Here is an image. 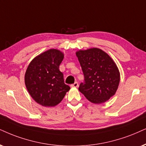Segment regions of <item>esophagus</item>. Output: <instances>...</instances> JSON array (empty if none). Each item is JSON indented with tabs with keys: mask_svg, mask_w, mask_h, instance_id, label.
Instances as JSON below:
<instances>
[{
	"mask_svg": "<svg viewBox=\"0 0 146 146\" xmlns=\"http://www.w3.org/2000/svg\"><path fill=\"white\" fill-rule=\"evenodd\" d=\"M71 86L73 87V88H77V87L79 86V84H78V83H77V82H75L74 84H71Z\"/></svg>",
	"mask_w": 146,
	"mask_h": 146,
	"instance_id": "obj_1",
	"label": "esophagus"
}]
</instances>
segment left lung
<instances>
[{
  "label": "left lung",
  "mask_w": 146,
  "mask_h": 146,
  "mask_svg": "<svg viewBox=\"0 0 146 146\" xmlns=\"http://www.w3.org/2000/svg\"><path fill=\"white\" fill-rule=\"evenodd\" d=\"M84 75L79 90L90 102L102 104L115 94L120 82L117 64L102 50L93 48L76 52Z\"/></svg>",
  "instance_id": "left-lung-1"
}]
</instances>
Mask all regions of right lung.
Listing matches in <instances>:
<instances>
[{
    "instance_id": "right-lung-1",
    "label": "right lung",
    "mask_w": 146,
    "mask_h": 146,
    "mask_svg": "<svg viewBox=\"0 0 146 146\" xmlns=\"http://www.w3.org/2000/svg\"><path fill=\"white\" fill-rule=\"evenodd\" d=\"M63 58L61 51L50 49L35 57L27 67L25 86L32 98L42 106H55L70 90L59 71Z\"/></svg>"
}]
</instances>
